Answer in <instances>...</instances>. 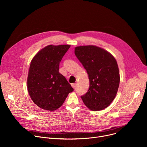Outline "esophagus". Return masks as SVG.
<instances>
[{
    "mask_svg": "<svg viewBox=\"0 0 147 147\" xmlns=\"http://www.w3.org/2000/svg\"><path fill=\"white\" fill-rule=\"evenodd\" d=\"M71 87L73 88H75L76 87V83H73L71 84Z\"/></svg>",
    "mask_w": 147,
    "mask_h": 147,
    "instance_id": "obj_1",
    "label": "esophagus"
}]
</instances>
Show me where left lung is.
Returning a JSON list of instances; mask_svg holds the SVG:
<instances>
[{"label": "left lung", "mask_w": 147, "mask_h": 147, "mask_svg": "<svg viewBox=\"0 0 147 147\" xmlns=\"http://www.w3.org/2000/svg\"><path fill=\"white\" fill-rule=\"evenodd\" d=\"M74 53L90 80L88 92L81 96L84 103L95 111L107 108L115 99L120 83L115 58L106 50L94 45L77 47Z\"/></svg>", "instance_id": "8db88e82"}]
</instances>
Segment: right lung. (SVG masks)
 I'll use <instances>...</instances> for the list:
<instances>
[{"label": "right lung", "instance_id": "right-lung-1", "mask_svg": "<svg viewBox=\"0 0 147 147\" xmlns=\"http://www.w3.org/2000/svg\"><path fill=\"white\" fill-rule=\"evenodd\" d=\"M70 47L69 45H48L39 51L31 61L27 89L32 101L42 109H57L74 90L59 72L60 62Z\"/></svg>", "mask_w": 147, "mask_h": 147}]
</instances>
